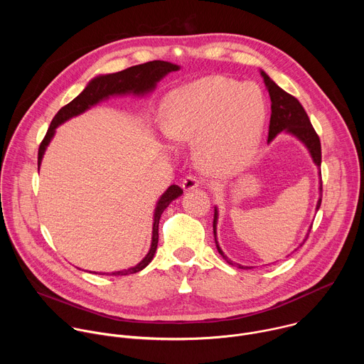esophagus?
<instances>
[{
  "label": "esophagus",
  "instance_id": "esophagus-1",
  "mask_svg": "<svg viewBox=\"0 0 364 364\" xmlns=\"http://www.w3.org/2000/svg\"><path fill=\"white\" fill-rule=\"evenodd\" d=\"M198 186H200V180H198L197 177H194V176H187V177L183 180V183H181V187H183L184 191L194 190V188H197Z\"/></svg>",
  "mask_w": 364,
  "mask_h": 364
}]
</instances>
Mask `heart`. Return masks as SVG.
<instances>
[{
	"instance_id": "b5f03b06",
	"label": "heart",
	"mask_w": 364,
	"mask_h": 364,
	"mask_svg": "<svg viewBox=\"0 0 364 364\" xmlns=\"http://www.w3.org/2000/svg\"><path fill=\"white\" fill-rule=\"evenodd\" d=\"M161 115V131L170 141H194L201 170L229 176L250 163L261 139L267 107L255 83L207 76L168 92Z\"/></svg>"
}]
</instances>
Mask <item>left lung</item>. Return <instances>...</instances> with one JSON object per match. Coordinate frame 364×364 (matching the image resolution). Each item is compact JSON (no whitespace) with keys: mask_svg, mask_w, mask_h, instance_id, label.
Masks as SVG:
<instances>
[{"mask_svg":"<svg viewBox=\"0 0 364 364\" xmlns=\"http://www.w3.org/2000/svg\"><path fill=\"white\" fill-rule=\"evenodd\" d=\"M261 75L264 77L265 86L269 92L271 96V121H269V134H268V142H271L279 132H287L294 135L295 138H298L309 151L311 159H313L314 164L320 168L321 166V142L320 138L316 132V129L311 125V121L305 112V109L302 108L301 103L298 102L296 97H294L292 95L287 93L284 89H281L264 70H261ZM321 176V173H320ZM321 196H323V183H320V198L317 201V210L320 209L321 205ZM218 207H215V219H213V233H215V242H216V247L218 252L223 256L225 261L230 265L232 261H229L228 256L223 253V250L220 249L218 239H216V226H218ZM311 230V228H309ZM309 230L306 233V237L309 235ZM306 237L304 239V242L306 240ZM304 242L299 245L302 246ZM240 269H247L250 267H242L237 265Z\"/></svg>","mask_w":364,"mask_h":364,"instance_id":"1","label":"left lung"}]
</instances>
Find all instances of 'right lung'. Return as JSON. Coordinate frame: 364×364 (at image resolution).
Returning a JSON list of instances; mask_svg holds the SVG:
<instances>
[{"mask_svg": "<svg viewBox=\"0 0 364 364\" xmlns=\"http://www.w3.org/2000/svg\"><path fill=\"white\" fill-rule=\"evenodd\" d=\"M180 66L173 65L170 62H163V60H154V62H148L144 65H138V66H132L128 68L122 72L118 73H111V75H102L97 76L95 79H92L87 86L83 89V92L76 96L72 102H69L68 105H65L51 121L47 134L44 136V139L40 144L38 148V167L41 164L44 151L47 148V145L50 144L51 138H53L56 128L59 125H62L63 122H66L68 119L77 117L80 114H83L85 111H87L89 108L95 107L96 103H99L100 100H105L109 96H117V95H127V93H134V95H141L144 96L145 93L154 90L155 85H157L166 75H168L170 72H176L178 70ZM183 194V190L173 184L170 186L166 193L160 197L157 207H155L154 212V225H152V240H151V247L148 250V253L145 255V257L142 261L135 265L134 268L129 269H124V271H117V272H111V275H129V274H136L139 271H142L151 261L155 255V250H157V245H159V223H160V218L163 215V212L167 209L168 204L176 200L177 197H180ZM105 275V274H100ZM108 275V274H107Z\"/></svg>", "mask_w": 364, "mask_h": 364, "instance_id": "1", "label": "right lung"}]
</instances>
